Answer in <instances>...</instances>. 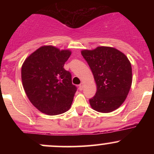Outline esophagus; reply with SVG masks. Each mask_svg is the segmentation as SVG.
Masks as SVG:
<instances>
[{
  "mask_svg": "<svg viewBox=\"0 0 154 154\" xmlns=\"http://www.w3.org/2000/svg\"><path fill=\"white\" fill-rule=\"evenodd\" d=\"M83 88H84V84H83V83H81V84L79 85V91H82Z\"/></svg>",
  "mask_w": 154,
  "mask_h": 154,
  "instance_id": "1",
  "label": "esophagus"
}]
</instances>
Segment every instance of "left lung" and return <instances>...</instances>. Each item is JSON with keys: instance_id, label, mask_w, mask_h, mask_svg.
Segmentation results:
<instances>
[{"instance_id": "left-lung-1", "label": "left lung", "mask_w": 154, "mask_h": 154, "mask_svg": "<svg viewBox=\"0 0 154 154\" xmlns=\"http://www.w3.org/2000/svg\"><path fill=\"white\" fill-rule=\"evenodd\" d=\"M94 77L95 95L89 100L91 107L101 113L118 109L126 99L132 85V66L128 57L117 49L100 46L81 51Z\"/></svg>"}]
</instances>
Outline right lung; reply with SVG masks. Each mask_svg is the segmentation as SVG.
<instances>
[{"mask_svg": "<svg viewBox=\"0 0 154 154\" xmlns=\"http://www.w3.org/2000/svg\"><path fill=\"white\" fill-rule=\"evenodd\" d=\"M71 51L45 45L29 55L22 66V80L26 96L42 113L58 115L71 107L77 87L63 65Z\"/></svg>", "mask_w": 154, "mask_h": 154, "instance_id": "obj_1", "label": "right lung"}]
</instances>
